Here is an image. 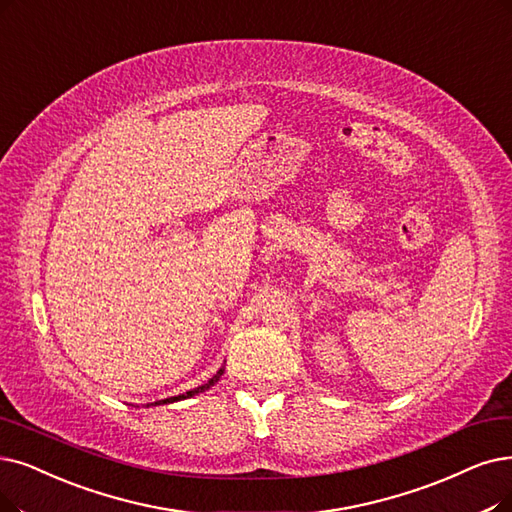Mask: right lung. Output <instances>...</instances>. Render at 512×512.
Returning a JSON list of instances; mask_svg holds the SVG:
<instances>
[{
  "instance_id": "1",
  "label": "right lung",
  "mask_w": 512,
  "mask_h": 512,
  "mask_svg": "<svg viewBox=\"0 0 512 512\" xmlns=\"http://www.w3.org/2000/svg\"><path fill=\"white\" fill-rule=\"evenodd\" d=\"M222 372H224V367H220V370L216 372V376L214 378H210L206 384L203 386H197V388H193V391H189V393H182V395H178V397H170V399H161L159 403H174V401H180V399H189V397H193V395H197V393H203V391H208V388L214 384V382H218V378L222 376ZM157 401H155V405H159Z\"/></svg>"
}]
</instances>
